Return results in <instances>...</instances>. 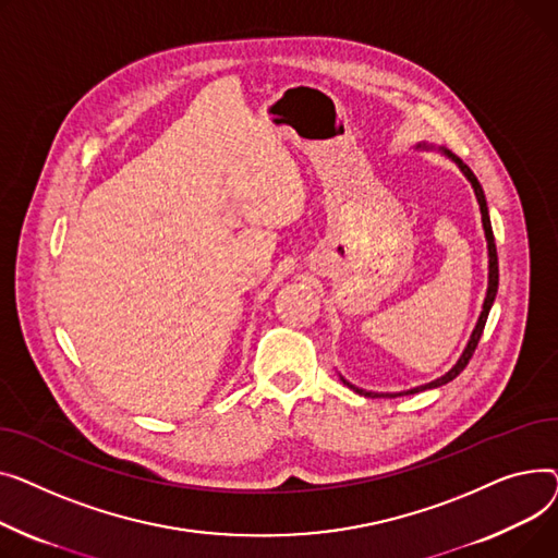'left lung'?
I'll list each match as a JSON object with an SVG mask.
<instances>
[{
    "mask_svg": "<svg viewBox=\"0 0 558 558\" xmlns=\"http://www.w3.org/2000/svg\"><path fill=\"white\" fill-rule=\"evenodd\" d=\"M416 148H423V150H439L441 155H446L450 161H454L457 167H460V171L464 173V178L471 182V186H473V191H475V198H477L480 214H482V227H484V236H486V247H488V286H486V298H484L482 313H480V317H477L475 329H473V333H471V338H469V342H466V347H464L460 360H457V363H454L444 376H439V378H435V380H430V383H425V385L412 387V389H408V391H367V389H360V387L351 385L344 376H340L347 387H351L353 391H357V395H363V397H367V399H369V397H372V399H378V397H383V399H395V397H403V395H416V391L441 387V385L450 383L452 378L460 376V374L464 372V367L469 365V360H471V355H473V351H475V347H477V342H480V338H482V331H484V324H486L488 311H490V306H494L496 294H498V252H496L494 229H490V218H488V207H486V198H484L482 184L477 182L475 173L466 167V163H464L460 157H457L454 153H450L448 148H444V146H433V144H416Z\"/></svg>",
    "mask_w": 558,
    "mask_h": 558,
    "instance_id": "left-lung-1",
    "label": "left lung"
}]
</instances>
